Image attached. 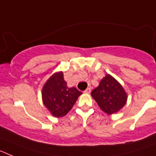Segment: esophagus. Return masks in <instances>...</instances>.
I'll list each match as a JSON object with an SVG mask.
<instances>
[{
    "mask_svg": "<svg viewBox=\"0 0 156 156\" xmlns=\"http://www.w3.org/2000/svg\"><path fill=\"white\" fill-rule=\"evenodd\" d=\"M90 92V87H88V88H87L86 90H84V93H86V94H89Z\"/></svg>",
    "mask_w": 156,
    "mask_h": 156,
    "instance_id": "esophagus-1",
    "label": "esophagus"
}]
</instances>
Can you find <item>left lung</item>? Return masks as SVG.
<instances>
[{"mask_svg":"<svg viewBox=\"0 0 156 156\" xmlns=\"http://www.w3.org/2000/svg\"><path fill=\"white\" fill-rule=\"evenodd\" d=\"M91 96L101 109L108 115L118 112L127 101L124 88L110 74L103 77L98 87L92 90Z\"/></svg>","mask_w":156,"mask_h":156,"instance_id":"obj_1","label":"left lung"}]
</instances>
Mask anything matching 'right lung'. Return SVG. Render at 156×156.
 <instances>
[{
    "instance_id": "right-lung-1",
    "label": "right lung",
    "mask_w": 156,
    "mask_h": 156,
    "mask_svg": "<svg viewBox=\"0 0 156 156\" xmlns=\"http://www.w3.org/2000/svg\"><path fill=\"white\" fill-rule=\"evenodd\" d=\"M42 101L53 116L60 118L67 115L82 92L76 87H69L62 71L55 73L42 88Z\"/></svg>"
}]
</instances>
